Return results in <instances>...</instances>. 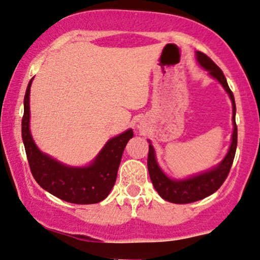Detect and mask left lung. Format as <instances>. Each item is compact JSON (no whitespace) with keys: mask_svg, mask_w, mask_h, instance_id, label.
Segmentation results:
<instances>
[{"mask_svg":"<svg viewBox=\"0 0 260 260\" xmlns=\"http://www.w3.org/2000/svg\"><path fill=\"white\" fill-rule=\"evenodd\" d=\"M197 59L199 64L204 68V69L209 70L210 75H212L214 78H217V80L220 82V84L224 86V89L226 90L229 96H230L233 108L232 121L235 126H233L232 143L230 150H229L226 157L221 160V163L218 165L217 168H214L213 170L194 176L192 178L189 179L172 180L170 178H168V177L163 174V171L160 170L159 167H158L152 145H149L148 169L152 185L155 186L158 194H159L161 198L168 202L175 203V204H187V203H193L201 201V199L216 192L229 176L233 159H235L237 149V136H238V133H237L236 124V103L231 89L229 88L226 78H225L220 68L218 67L208 55L203 54L201 51H197Z\"/></svg>","mask_w":260,"mask_h":260,"instance_id":"left-lung-1","label":"left lung"}]
</instances>
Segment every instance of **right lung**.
<instances>
[{"mask_svg": "<svg viewBox=\"0 0 260 260\" xmlns=\"http://www.w3.org/2000/svg\"><path fill=\"white\" fill-rule=\"evenodd\" d=\"M32 78L24 95L22 139L32 177L41 187L62 201L74 204H95L107 198L116 182L119 163L126 143L133 138L129 129L110 139L91 165L86 168L66 167L37 149L29 130V93Z\"/></svg>", "mask_w": 260, "mask_h": 260, "instance_id": "add662e5", "label": "right lung"}]
</instances>
